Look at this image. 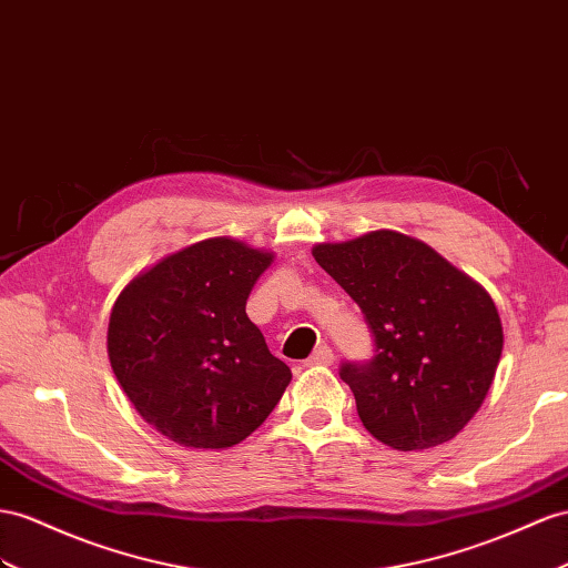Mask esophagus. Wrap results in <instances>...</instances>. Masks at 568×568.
<instances>
[{"label": "esophagus", "instance_id": "esophagus-1", "mask_svg": "<svg viewBox=\"0 0 568 568\" xmlns=\"http://www.w3.org/2000/svg\"><path fill=\"white\" fill-rule=\"evenodd\" d=\"M333 351L328 345H322V347H316L314 351V355L307 359V367H328V365H333Z\"/></svg>", "mask_w": 568, "mask_h": 568}]
</instances>
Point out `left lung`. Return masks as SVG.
Instances as JSON below:
<instances>
[{"label":"left lung","mask_w":568,"mask_h":568,"mask_svg":"<svg viewBox=\"0 0 568 568\" xmlns=\"http://www.w3.org/2000/svg\"><path fill=\"white\" fill-rule=\"evenodd\" d=\"M312 254L374 336L369 362L341 367L365 429L396 450L454 439L483 405L501 357L504 328L487 290L396 230L314 244Z\"/></svg>","instance_id":"1"}]
</instances>
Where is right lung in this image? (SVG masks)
<instances>
[{"label":"right lung","instance_id":"1","mask_svg":"<svg viewBox=\"0 0 568 568\" xmlns=\"http://www.w3.org/2000/svg\"><path fill=\"white\" fill-rule=\"evenodd\" d=\"M273 252L211 237L141 271L114 300L108 357L136 413L186 448L244 442L293 379L244 307Z\"/></svg>","mask_w":568,"mask_h":568}]
</instances>
